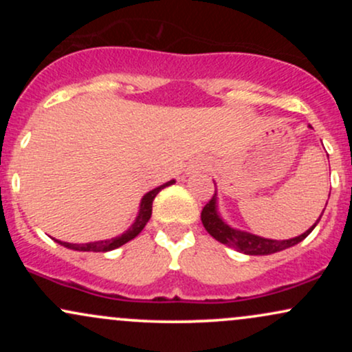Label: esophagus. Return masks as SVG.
<instances>
[{
    "label": "esophagus",
    "mask_w": 352,
    "mask_h": 352,
    "mask_svg": "<svg viewBox=\"0 0 352 352\" xmlns=\"http://www.w3.org/2000/svg\"><path fill=\"white\" fill-rule=\"evenodd\" d=\"M205 168V164L204 162H195L193 165H190L188 170H187V175L190 173H197V172H201Z\"/></svg>",
    "instance_id": "obj_1"
}]
</instances>
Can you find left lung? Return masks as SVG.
Here are the masks:
<instances>
[{"mask_svg": "<svg viewBox=\"0 0 352 352\" xmlns=\"http://www.w3.org/2000/svg\"><path fill=\"white\" fill-rule=\"evenodd\" d=\"M322 212H324V210H322ZM321 215H319L316 223H314L311 228L306 230L305 233H301V235L289 238V240H272V238L253 235V233L245 232V230L233 228L232 225H228L227 221L221 218L220 212H218V197L215 192V195L212 197V200H210L204 207V210H201V223H204L205 230H207L210 235L215 238L217 241L230 246V248L236 250V252L245 253V254H272V253L281 252V250L289 248V246L298 245L300 241L305 240V238L313 232L314 227H316L318 221L321 220Z\"/></svg>", "mask_w": 352, "mask_h": 352, "instance_id": "left-lung-1", "label": "left lung"}]
</instances>
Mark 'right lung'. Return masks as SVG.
Here are the masks:
<instances>
[{
	"label": "right lung",
	"instance_id": "obj_1",
	"mask_svg": "<svg viewBox=\"0 0 352 352\" xmlns=\"http://www.w3.org/2000/svg\"><path fill=\"white\" fill-rule=\"evenodd\" d=\"M175 184V180H170L167 182V184L160 185V187L151 190V192H147L145 195L142 197V200H140V207H139V213H137L134 223L129 227V230H125L122 235L119 236H114V238H109V240H99V241H89V243H67V241H60V240H56V238H52L54 241H58L59 245L66 246V248L69 250H74V252H111V250H116L119 248V246H122L127 243V241H131L132 238H135L139 235L140 232H142L145 225H147V221L151 220V215H152V201L153 199L157 197V193L160 192V190L168 187V185Z\"/></svg>",
	"mask_w": 352,
	"mask_h": 352
}]
</instances>
